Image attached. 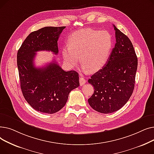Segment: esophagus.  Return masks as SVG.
Instances as JSON below:
<instances>
[{"label": "esophagus", "instance_id": "34e87169", "mask_svg": "<svg viewBox=\"0 0 154 154\" xmlns=\"http://www.w3.org/2000/svg\"><path fill=\"white\" fill-rule=\"evenodd\" d=\"M79 82H80V85H81V86H82L84 84H85L86 80L84 79V78L80 77V79H79Z\"/></svg>", "mask_w": 154, "mask_h": 154}]
</instances>
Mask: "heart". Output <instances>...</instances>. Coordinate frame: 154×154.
Masks as SVG:
<instances>
[{
  "mask_svg": "<svg viewBox=\"0 0 154 154\" xmlns=\"http://www.w3.org/2000/svg\"><path fill=\"white\" fill-rule=\"evenodd\" d=\"M113 45V37L108 31L81 29L70 35L69 46L62 48V56L70 67L77 66L80 56L83 69L95 72L107 62Z\"/></svg>",
  "mask_w": 154,
  "mask_h": 154,
  "instance_id": "1",
  "label": "heart"
}]
</instances>
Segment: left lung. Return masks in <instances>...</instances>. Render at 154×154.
I'll list each match as a JSON object with an SVG mask.
<instances>
[{
  "label": "left lung",
  "instance_id": "1",
  "mask_svg": "<svg viewBox=\"0 0 154 154\" xmlns=\"http://www.w3.org/2000/svg\"><path fill=\"white\" fill-rule=\"evenodd\" d=\"M116 43L107 63L88 82L94 92L88 99L95 110L103 114L122 108L131 97L135 86L138 60L128 37L114 25Z\"/></svg>",
  "mask_w": 154,
  "mask_h": 154
}]
</instances>
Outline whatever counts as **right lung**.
<instances>
[{"label": "right lung", "instance_id": "right-lung-1", "mask_svg": "<svg viewBox=\"0 0 154 154\" xmlns=\"http://www.w3.org/2000/svg\"><path fill=\"white\" fill-rule=\"evenodd\" d=\"M66 27H45L32 32L22 43L17 56L22 94L35 110L54 114L66 105L71 91L80 85L75 70L64 71L55 60L36 67V52H59L57 40Z\"/></svg>", "mask_w": 154, "mask_h": 154}]
</instances>
